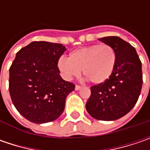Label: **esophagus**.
<instances>
[{
    "instance_id": "34e87169",
    "label": "esophagus",
    "mask_w": 150,
    "mask_h": 150,
    "mask_svg": "<svg viewBox=\"0 0 150 150\" xmlns=\"http://www.w3.org/2000/svg\"><path fill=\"white\" fill-rule=\"evenodd\" d=\"M81 88H82V87H81V86H79V85H76V86H75V90H77V91L80 90Z\"/></svg>"
}]
</instances>
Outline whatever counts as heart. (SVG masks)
Instances as JSON below:
<instances>
[{"instance_id":"obj_1","label":"heart","mask_w":150,"mask_h":150,"mask_svg":"<svg viewBox=\"0 0 150 150\" xmlns=\"http://www.w3.org/2000/svg\"><path fill=\"white\" fill-rule=\"evenodd\" d=\"M117 62V55L111 46L94 44L74 50L68 58L61 57L57 67L66 80L83 74L94 84H101L111 77Z\"/></svg>"}]
</instances>
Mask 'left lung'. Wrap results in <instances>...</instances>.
<instances>
[{
	"mask_svg": "<svg viewBox=\"0 0 150 150\" xmlns=\"http://www.w3.org/2000/svg\"><path fill=\"white\" fill-rule=\"evenodd\" d=\"M99 41L114 49L117 62L110 78L91 87L86 109L95 119L113 121L126 115L138 101L143 84L142 63L135 48L120 38L105 37Z\"/></svg>",
	"mask_w": 150,
	"mask_h": 150,
	"instance_id": "left-lung-1",
	"label": "left lung"
}]
</instances>
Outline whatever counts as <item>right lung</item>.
<instances>
[{
  "instance_id": "add662e5",
  "label": "right lung",
  "mask_w": 150,
  "mask_h": 150,
  "mask_svg": "<svg viewBox=\"0 0 150 150\" xmlns=\"http://www.w3.org/2000/svg\"><path fill=\"white\" fill-rule=\"evenodd\" d=\"M66 47L60 43L32 42L16 53L10 67L9 92L21 114L35 124L60 117L75 85L61 78L57 62Z\"/></svg>"
}]
</instances>
